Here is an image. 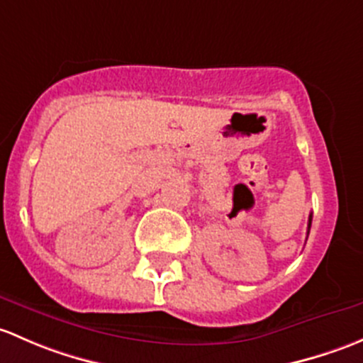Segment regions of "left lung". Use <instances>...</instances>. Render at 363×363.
Segmentation results:
<instances>
[{
	"label": "left lung",
	"mask_w": 363,
	"mask_h": 363,
	"mask_svg": "<svg viewBox=\"0 0 363 363\" xmlns=\"http://www.w3.org/2000/svg\"><path fill=\"white\" fill-rule=\"evenodd\" d=\"M311 220H313V215H309V222H308V234H309V229H311Z\"/></svg>",
	"instance_id": "1"
}]
</instances>
